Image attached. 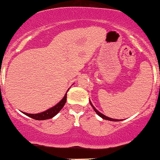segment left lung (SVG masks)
I'll return each mask as SVG.
<instances>
[{"mask_svg":"<svg viewBox=\"0 0 160 160\" xmlns=\"http://www.w3.org/2000/svg\"><path fill=\"white\" fill-rule=\"evenodd\" d=\"M90 103H91V107H93V109H94V110L95 111V112H96V113L98 114V116H100V117H101L102 119H107V120H109V121H113V122L121 121V119H112V118H109V117H107V116H104L103 114H102L101 112H100L98 110V109H96V108H95V107H94V106H93V104L91 103V101H90Z\"/></svg>","mask_w":160,"mask_h":160,"instance_id":"1","label":"left lung"}]
</instances>
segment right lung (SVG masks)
<instances>
[{
    "instance_id": "1",
    "label": "right lung",
    "mask_w": 160,
    "mask_h": 160,
    "mask_svg": "<svg viewBox=\"0 0 160 160\" xmlns=\"http://www.w3.org/2000/svg\"><path fill=\"white\" fill-rule=\"evenodd\" d=\"M68 91H69V89H68ZM67 91H66L65 95H64L63 98H62V99L57 104V105H55L54 107H51V108L48 109V110L44 111V112H40V113H36V114H30V113H27V112H22V113L26 115V116H29L30 118H32V119H36V120H45V119H51V118H53V116H56V115L61 110V109L63 107V106L65 105L66 101V98H67Z\"/></svg>"
}]
</instances>
